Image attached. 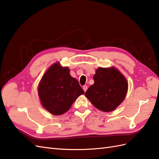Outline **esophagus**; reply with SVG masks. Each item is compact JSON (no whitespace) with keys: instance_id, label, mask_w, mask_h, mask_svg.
<instances>
[{"instance_id":"34e87169","label":"esophagus","mask_w":159,"mask_h":159,"mask_svg":"<svg viewBox=\"0 0 159 159\" xmlns=\"http://www.w3.org/2000/svg\"><path fill=\"white\" fill-rule=\"evenodd\" d=\"M87 85H84L83 87V90H84V91L85 92L87 90Z\"/></svg>"}]
</instances>
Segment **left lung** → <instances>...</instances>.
<instances>
[{
    "label": "left lung",
    "instance_id": "left-lung-1",
    "mask_svg": "<svg viewBox=\"0 0 159 159\" xmlns=\"http://www.w3.org/2000/svg\"><path fill=\"white\" fill-rule=\"evenodd\" d=\"M93 80L94 84L85 92V96L101 111H113L126 96L128 83L125 77L114 67H99Z\"/></svg>",
    "mask_w": 159,
    "mask_h": 159
}]
</instances>
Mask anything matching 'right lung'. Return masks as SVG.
<instances>
[{
    "mask_svg": "<svg viewBox=\"0 0 159 159\" xmlns=\"http://www.w3.org/2000/svg\"><path fill=\"white\" fill-rule=\"evenodd\" d=\"M38 93L43 108L53 115H61L84 92L79 81L70 75L68 67L55 63L42 77Z\"/></svg>",
    "mask_w": 159,
    "mask_h": 159,
    "instance_id": "1",
    "label": "right lung"
}]
</instances>
